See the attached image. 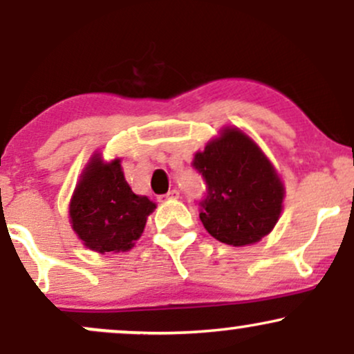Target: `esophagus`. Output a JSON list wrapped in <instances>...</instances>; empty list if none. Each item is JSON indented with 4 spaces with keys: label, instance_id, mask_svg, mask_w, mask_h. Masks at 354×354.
I'll return each instance as SVG.
<instances>
[{
    "label": "esophagus",
    "instance_id": "obj_1",
    "mask_svg": "<svg viewBox=\"0 0 354 354\" xmlns=\"http://www.w3.org/2000/svg\"><path fill=\"white\" fill-rule=\"evenodd\" d=\"M178 196H180V193H178L176 189H171V191H168V193H166V194H163V196H160V201L165 203V201H168V200H176Z\"/></svg>",
    "mask_w": 354,
    "mask_h": 354
}]
</instances>
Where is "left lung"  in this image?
Listing matches in <instances>:
<instances>
[{
	"mask_svg": "<svg viewBox=\"0 0 354 354\" xmlns=\"http://www.w3.org/2000/svg\"><path fill=\"white\" fill-rule=\"evenodd\" d=\"M193 166L206 181L200 219L218 241L246 246L261 241L283 211L284 185L263 149L236 126L196 151Z\"/></svg>",
	"mask_w": 354,
	"mask_h": 354,
	"instance_id": "obj_1",
	"label": "left lung"
}]
</instances>
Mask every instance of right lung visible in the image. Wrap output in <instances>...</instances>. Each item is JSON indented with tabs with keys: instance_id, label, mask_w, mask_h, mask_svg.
<instances>
[{
	"instance_id": "obj_1",
	"label": "right lung",
	"mask_w": 354,
	"mask_h": 354,
	"mask_svg": "<svg viewBox=\"0 0 354 354\" xmlns=\"http://www.w3.org/2000/svg\"><path fill=\"white\" fill-rule=\"evenodd\" d=\"M156 209L148 196L133 193L124 180L121 158L104 161L95 153L81 173L70 200V225L88 250L124 253L143 234Z\"/></svg>"
}]
</instances>
